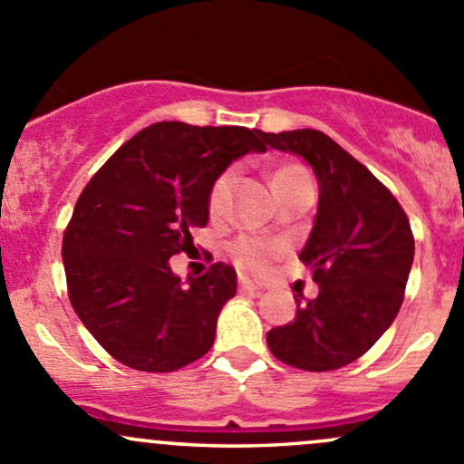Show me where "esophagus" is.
I'll return each mask as SVG.
<instances>
[{"label": "esophagus", "mask_w": 464, "mask_h": 464, "mask_svg": "<svg viewBox=\"0 0 464 464\" xmlns=\"http://www.w3.org/2000/svg\"><path fill=\"white\" fill-rule=\"evenodd\" d=\"M237 286H240L242 294H256V295L262 294V289H265V286H262L260 282L251 280V277H246V276L237 277Z\"/></svg>", "instance_id": "esophagus-1"}]
</instances>
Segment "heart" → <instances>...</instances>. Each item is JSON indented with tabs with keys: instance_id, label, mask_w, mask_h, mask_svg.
<instances>
[{
	"instance_id": "heart-1",
	"label": "heart",
	"mask_w": 464,
	"mask_h": 464,
	"mask_svg": "<svg viewBox=\"0 0 464 464\" xmlns=\"http://www.w3.org/2000/svg\"><path fill=\"white\" fill-rule=\"evenodd\" d=\"M309 178L304 169L297 167V164H285L273 173V188L282 191L289 184L300 182V179ZM237 173L236 169H227L213 179L211 188H208V198H207V207L211 218H222L224 208L228 204V195H231L233 184H236ZM285 253V245L280 240H271V237H260V236H242L228 246V256L231 260L236 262V266L245 271H253V273H262L271 266L273 260Z\"/></svg>"
}]
</instances>
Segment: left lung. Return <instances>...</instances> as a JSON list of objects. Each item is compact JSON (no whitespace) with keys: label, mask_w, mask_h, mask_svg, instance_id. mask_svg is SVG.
Segmentation results:
<instances>
[{"label":"left lung","mask_w":464,"mask_h":464,"mask_svg":"<svg viewBox=\"0 0 464 464\" xmlns=\"http://www.w3.org/2000/svg\"><path fill=\"white\" fill-rule=\"evenodd\" d=\"M271 149L289 150L318 175L320 202L300 260L320 294L302 302L295 320L266 334L280 362L334 372L367 353L396 320L413 262V233L393 193L322 130L265 133Z\"/></svg>","instance_id":"left-lung-1"}]
</instances>
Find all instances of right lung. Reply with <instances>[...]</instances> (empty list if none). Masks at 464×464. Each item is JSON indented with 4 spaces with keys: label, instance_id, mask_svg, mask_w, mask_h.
<instances>
[{
    "label": "right lung",
    "instance_id": "obj_1",
    "mask_svg": "<svg viewBox=\"0 0 464 464\" xmlns=\"http://www.w3.org/2000/svg\"><path fill=\"white\" fill-rule=\"evenodd\" d=\"M262 130L158 121L121 144L77 198L62 240L68 300L117 362L149 373L208 353L236 271L213 262L182 285L169 257L207 227L208 188ZM213 257L208 256V262Z\"/></svg>",
    "mask_w": 464,
    "mask_h": 464
}]
</instances>
